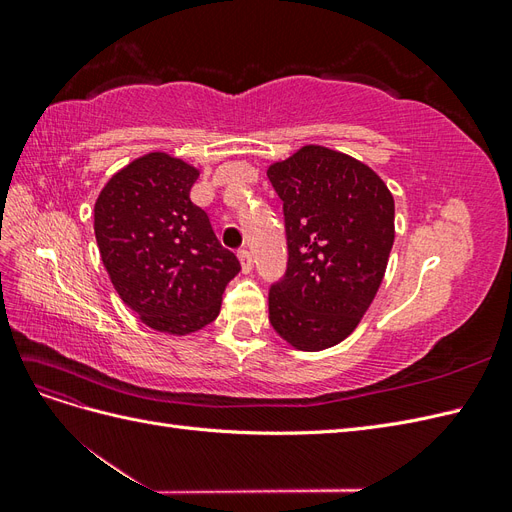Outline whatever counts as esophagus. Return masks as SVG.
<instances>
[{
  "label": "esophagus",
  "mask_w": 512,
  "mask_h": 512,
  "mask_svg": "<svg viewBox=\"0 0 512 512\" xmlns=\"http://www.w3.org/2000/svg\"><path fill=\"white\" fill-rule=\"evenodd\" d=\"M237 256H239V262H241V271H243V273H250V271L254 269L252 254L247 252V250H239V252H237Z\"/></svg>",
  "instance_id": "34e87169"
}]
</instances>
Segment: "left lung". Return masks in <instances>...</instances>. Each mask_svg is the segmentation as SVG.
Masks as SVG:
<instances>
[{"instance_id": "1", "label": "left lung", "mask_w": 512, "mask_h": 512, "mask_svg": "<svg viewBox=\"0 0 512 512\" xmlns=\"http://www.w3.org/2000/svg\"><path fill=\"white\" fill-rule=\"evenodd\" d=\"M267 177L284 200L288 269L269 292V320L303 352L327 350L374 301L395 241V200L361 160L303 145Z\"/></svg>"}]
</instances>
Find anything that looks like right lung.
<instances>
[{
    "label": "right lung",
    "mask_w": 512,
    "mask_h": 512,
    "mask_svg": "<svg viewBox=\"0 0 512 512\" xmlns=\"http://www.w3.org/2000/svg\"><path fill=\"white\" fill-rule=\"evenodd\" d=\"M198 175L151 151L117 170L94 207L102 265L121 301L149 329L179 337L218 318L226 284L241 271L190 200Z\"/></svg>",
    "instance_id": "add662e5"
}]
</instances>
